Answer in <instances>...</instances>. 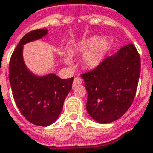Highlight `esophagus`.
<instances>
[{
  "label": "esophagus",
  "instance_id": "1",
  "mask_svg": "<svg viewBox=\"0 0 153 153\" xmlns=\"http://www.w3.org/2000/svg\"><path fill=\"white\" fill-rule=\"evenodd\" d=\"M82 83V79L80 78V77H75L74 81H73V86H76V85H80Z\"/></svg>",
  "mask_w": 153,
  "mask_h": 153
}]
</instances>
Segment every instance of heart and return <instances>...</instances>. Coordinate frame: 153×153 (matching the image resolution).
<instances>
[{"instance_id": "obj_1", "label": "heart", "mask_w": 153, "mask_h": 153, "mask_svg": "<svg viewBox=\"0 0 153 153\" xmlns=\"http://www.w3.org/2000/svg\"><path fill=\"white\" fill-rule=\"evenodd\" d=\"M109 48V42L107 38L92 36L83 40L74 47V52L78 55H84L82 59L83 66L87 69H95L101 64ZM68 65H72L71 57H65Z\"/></svg>"}]
</instances>
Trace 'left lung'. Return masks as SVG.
Masks as SVG:
<instances>
[{"label":"left lung","mask_w":153,"mask_h":153,"mask_svg":"<svg viewBox=\"0 0 153 153\" xmlns=\"http://www.w3.org/2000/svg\"><path fill=\"white\" fill-rule=\"evenodd\" d=\"M139 54L133 44L106 57L94 70L81 75L87 91L86 110L100 123L123 116L134 101L140 76Z\"/></svg>","instance_id":"1"}]
</instances>
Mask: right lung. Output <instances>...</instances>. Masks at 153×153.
I'll return each mask as SVG.
<instances>
[{"label": "right lung", "instance_id": "add662e5", "mask_svg": "<svg viewBox=\"0 0 153 153\" xmlns=\"http://www.w3.org/2000/svg\"><path fill=\"white\" fill-rule=\"evenodd\" d=\"M47 29L33 30L23 37L10 57L9 80L20 113L30 123L48 126L58 119L71 91L73 77L61 79L54 73L38 76L24 62V45L47 35Z\"/></svg>", "mask_w": 153, "mask_h": 153}]
</instances>
